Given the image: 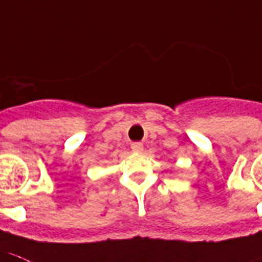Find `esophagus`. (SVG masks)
<instances>
[{
    "label": "esophagus",
    "instance_id": "1",
    "mask_svg": "<svg viewBox=\"0 0 262 262\" xmlns=\"http://www.w3.org/2000/svg\"><path fill=\"white\" fill-rule=\"evenodd\" d=\"M131 149H133L134 153H142L143 151V145L141 142H134V143H131Z\"/></svg>",
    "mask_w": 262,
    "mask_h": 262
}]
</instances>
